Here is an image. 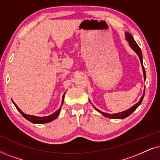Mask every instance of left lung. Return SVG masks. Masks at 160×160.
<instances>
[{"mask_svg": "<svg viewBox=\"0 0 160 160\" xmlns=\"http://www.w3.org/2000/svg\"><path fill=\"white\" fill-rule=\"evenodd\" d=\"M125 36H126L127 41H128L129 42V44H130V47L132 48L133 50H134V51L135 52V53H136L139 57L140 60H141V62L142 68H143L144 80H146V71H145V69H144V67H143V58H142L141 50V49H140V47H138V45L137 44V43L135 42V41L134 40V38H133L132 35H131L130 33H129V32H125ZM144 94H145V89H144L143 95H142V97L141 98V99H140L139 101L136 104H135L132 107H131L130 108H129V109H128V110H126L124 111H122V112L117 113H112V114H110V113L102 112L101 111L98 110V109L96 108L95 107V108L98 111V112L102 113V114L103 115L104 117H106L108 118H111V119H124V118L128 117V116H130L131 113H132L133 111H134L135 109H136L140 105H141L142 100H143V99Z\"/></svg>", "mask_w": 160, "mask_h": 160, "instance_id": "8db88e82", "label": "left lung"}]
</instances>
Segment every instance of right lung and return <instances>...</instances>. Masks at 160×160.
<instances>
[{
    "instance_id": "obj_1",
    "label": "right lung",
    "mask_w": 160,
    "mask_h": 160,
    "mask_svg": "<svg viewBox=\"0 0 160 160\" xmlns=\"http://www.w3.org/2000/svg\"><path fill=\"white\" fill-rule=\"evenodd\" d=\"M65 94V92L63 94V95H62V104H61V106H62V103H63V101H64ZM12 102L15 106V107L17 108V110H18L19 112H20L21 114L23 116V117H25L26 119L28 120V121H30V122H32V123H34V124H44V123H48V122L53 121L54 119H55L56 118L58 117L59 114H60V110H61V107H60V109H58V111H56L55 112L53 113L51 115L47 116V117H36V116L25 114V113H24L19 108V107L17 106L16 104H15V102L13 101V100H12Z\"/></svg>"
}]
</instances>
